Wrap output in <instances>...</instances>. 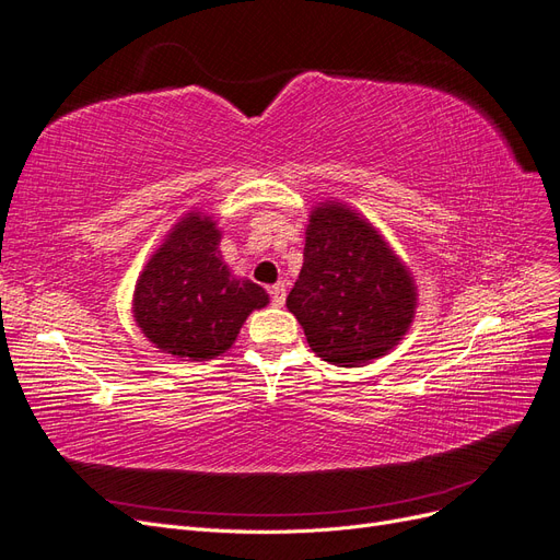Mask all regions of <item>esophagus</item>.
Masks as SVG:
<instances>
[{"label":"esophagus","instance_id":"obj_1","mask_svg":"<svg viewBox=\"0 0 560 560\" xmlns=\"http://www.w3.org/2000/svg\"><path fill=\"white\" fill-rule=\"evenodd\" d=\"M284 296H287V287H284V282H278V284H273L270 287V299H273V306H284Z\"/></svg>","mask_w":560,"mask_h":560}]
</instances>
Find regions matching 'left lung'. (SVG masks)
I'll return each instance as SVG.
<instances>
[{"mask_svg": "<svg viewBox=\"0 0 560 560\" xmlns=\"http://www.w3.org/2000/svg\"><path fill=\"white\" fill-rule=\"evenodd\" d=\"M287 308L317 358L352 369L399 346L413 325L418 287L364 214L327 198L311 208L303 266Z\"/></svg>", "mask_w": 560, "mask_h": 560, "instance_id": "8db88e82", "label": "left lung"}]
</instances>
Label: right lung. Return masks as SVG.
<instances>
[{
	"label": "right lung",
	"instance_id": "add662e5",
	"mask_svg": "<svg viewBox=\"0 0 560 560\" xmlns=\"http://www.w3.org/2000/svg\"><path fill=\"white\" fill-rule=\"evenodd\" d=\"M219 243L217 219L194 208L144 264L132 317L161 352L186 362L214 360L235 343L245 319L268 306L264 287L231 273Z\"/></svg>",
	"mask_w": 560,
	"mask_h": 560
}]
</instances>
